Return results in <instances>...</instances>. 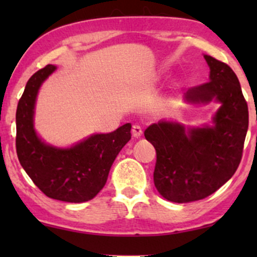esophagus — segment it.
<instances>
[{
    "label": "esophagus",
    "instance_id": "1",
    "mask_svg": "<svg viewBox=\"0 0 257 257\" xmlns=\"http://www.w3.org/2000/svg\"><path fill=\"white\" fill-rule=\"evenodd\" d=\"M132 134L134 138H139L141 137V134H143V129H141V126L139 124H134L132 126Z\"/></svg>",
    "mask_w": 257,
    "mask_h": 257
}]
</instances>
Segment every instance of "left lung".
<instances>
[{
    "label": "left lung",
    "instance_id": "8db88e82",
    "mask_svg": "<svg viewBox=\"0 0 257 257\" xmlns=\"http://www.w3.org/2000/svg\"><path fill=\"white\" fill-rule=\"evenodd\" d=\"M204 58L210 81L188 89L186 99L221 102L214 125L185 132L178 123L159 122L145 131L157 155L155 186L170 202H194L213 194L232 178L243 156L249 111L239 81L227 64Z\"/></svg>",
    "mask_w": 257,
    "mask_h": 257
}]
</instances>
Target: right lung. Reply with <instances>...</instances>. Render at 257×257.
<instances>
[{"mask_svg": "<svg viewBox=\"0 0 257 257\" xmlns=\"http://www.w3.org/2000/svg\"><path fill=\"white\" fill-rule=\"evenodd\" d=\"M55 70L47 65L31 76L17 107L16 147L20 164L47 197L70 203L90 200L102 190L112 163L131 140V123L108 134L91 135L71 149H55L38 139L34 108L41 84Z\"/></svg>", "mask_w": 257, "mask_h": 257, "instance_id": "add662e5", "label": "right lung"}]
</instances>
